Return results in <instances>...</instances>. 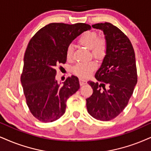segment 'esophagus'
I'll return each instance as SVG.
<instances>
[{
    "label": "esophagus",
    "instance_id": "esophagus-1",
    "mask_svg": "<svg viewBox=\"0 0 151 151\" xmlns=\"http://www.w3.org/2000/svg\"><path fill=\"white\" fill-rule=\"evenodd\" d=\"M80 84H81V85H84L85 84H87L86 80L83 79V78H80Z\"/></svg>",
    "mask_w": 151,
    "mask_h": 151
}]
</instances>
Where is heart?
Listing matches in <instances>:
<instances>
[{
    "label": "heart",
    "instance_id": "obj_1",
    "mask_svg": "<svg viewBox=\"0 0 151 151\" xmlns=\"http://www.w3.org/2000/svg\"><path fill=\"white\" fill-rule=\"evenodd\" d=\"M78 42L82 45L92 50L94 57L101 58L106 51V42L104 38H98L97 34L94 31H85L79 38ZM73 53V47L70 45L66 50V58L70 59ZM97 67L95 61L79 63L73 68V71L81 78H86Z\"/></svg>",
    "mask_w": 151,
    "mask_h": 151
}]
</instances>
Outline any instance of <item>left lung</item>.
Returning a JSON list of instances; mask_svg holds the SVG:
<instances>
[{"mask_svg": "<svg viewBox=\"0 0 151 151\" xmlns=\"http://www.w3.org/2000/svg\"><path fill=\"white\" fill-rule=\"evenodd\" d=\"M92 27L103 31L107 47L95 74L101 83L87 82L93 94L86 99L87 109L96 120L109 121L123 111L133 94L137 83L135 54L129 38L112 24L99 23Z\"/></svg>", "mask_w": 151, "mask_h": 151, "instance_id": "8db88e82", "label": "left lung"}]
</instances>
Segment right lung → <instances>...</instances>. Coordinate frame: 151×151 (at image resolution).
<instances>
[{
	"mask_svg": "<svg viewBox=\"0 0 151 151\" xmlns=\"http://www.w3.org/2000/svg\"><path fill=\"white\" fill-rule=\"evenodd\" d=\"M90 29L87 24L51 23L29 41L21 83L28 107L38 120L50 122L60 118L67 99L80 89L79 80L74 76L59 84L56 69L66 62V50L73 40Z\"/></svg>",
	"mask_w": 151,
	"mask_h": 151,
	"instance_id": "obj_1",
	"label": "right lung"
}]
</instances>
